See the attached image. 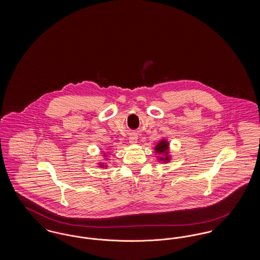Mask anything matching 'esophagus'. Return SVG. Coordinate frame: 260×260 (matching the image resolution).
Returning a JSON list of instances; mask_svg holds the SVG:
<instances>
[{
	"mask_svg": "<svg viewBox=\"0 0 260 260\" xmlns=\"http://www.w3.org/2000/svg\"><path fill=\"white\" fill-rule=\"evenodd\" d=\"M129 143L131 144H136V143H137V136L136 135L129 136Z\"/></svg>",
	"mask_w": 260,
	"mask_h": 260,
	"instance_id": "34e87169",
	"label": "esophagus"
}]
</instances>
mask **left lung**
Listing matches in <instances>:
<instances>
[{
	"label": "left lung",
	"mask_w": 260,
	"mask_h": 260,
	"mask_svg": "<svg viewBox=\"0 0 260 260\" xmlns=\"http://www.w3.org/2000/svg\"><path fill=\"white\" fill-rule=\"evenodd\" d=\"M169 149H170V142L167 139H161L158 144L154 147L155 153H157L158 155H160V157L158 156V160L159 161H164V162H168L171 161V156L169 153Z\"/></svg>",
	"instance_id": "1"
}]
</instances>
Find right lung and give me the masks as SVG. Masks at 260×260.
I'll return each mask as SVG.
<instances>
[{"mask_svg": "<svg viewBox=\"0 0 260 260\" xmlns=\"http://www.w3.org/2000/svg\"><path fill=\"white\" fill-rule=\"evenodd\" d=\"M106 155H107V153H104V155H103V156H105V157H107V156H106ZM99 168H106V167H107V166H106V165H105V164H104V162H99Z\"/></svg>", "mask_w": 260, "mask_h": 260, "instance_id": "obj_1", "label": "right lung"}]
</instances>
